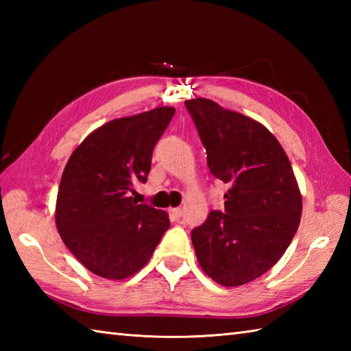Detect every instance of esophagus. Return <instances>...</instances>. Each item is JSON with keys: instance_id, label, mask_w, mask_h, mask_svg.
Returning a JSON list of instances; mask_svg holds the SVG:
<instances>
[{"instance_id": "1", "label": "esophagus", "mask_w": 351, "mask_h": 351, "mask_svg": "<svg viewBox=\"0 0 351 351\" xmlns=\"http://www.w3.org/2000/svg\"><path fill=\"white\" fill-rule=\"evenodd\" d=\"M170 213H171V215H175L176 219H180L181 215H182L181 208H170Z\"/></svg>"}]
</instances>
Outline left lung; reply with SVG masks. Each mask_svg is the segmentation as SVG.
Wrapping results in <instances>:
<instances>
[{
  "label": "left lung",
  "mask_w": 351,
  "mask_h": 351,
  "mask_svg": "<svg viewBox=\"0 0 351 351\" xmlns=\"http://www.w3.org/2000/svg\"><path fill=\"white\" fill-rule=\"evenodd\" d=\"M211 173L229 184L225 213L211 211L191 241L202 270L223 287L258 279L299 228L302 193L283 147L255 119L206 98L185 101Z\"/></svg>",
  "instance_id": "1"
}]
</instances>
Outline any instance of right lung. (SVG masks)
<instances>
[{
    "label": "right lung",
    "instance_id": "1",
    "mask_svg": "<svg viewBox=\"0 0 351 351\" xmlns=\"http://www.w3.org/2000/svg\"><path fill=\"white\" fill-rule=\"evenodd\" d=\"M173 114V107H158L113 119L88 134L66 164L57 230L72 255L99 278L136 274L170 226L166 211L137 204L130 193L136 181L146 182L154 147Z\"/></svg>",
    "mask_w": 351,
    "mask_h": 351
}]
</instances>
